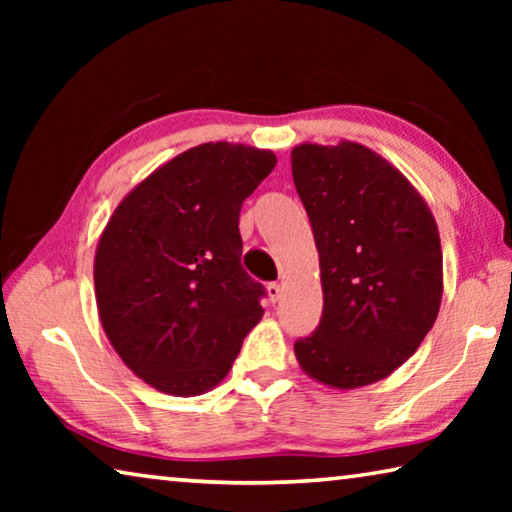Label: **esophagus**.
Instances as JSON below:
<instances>
[{
	"instance_id": "34e87169",
	"label": "esophagus",
	"mask_w": 512,
	"mask_h": 512,
	"mask_svg": "<svg viewBox=\"0 0 512 512\" xmlns=\"http://www.w3.org/2000/svg\"><path fill=\"white\" fill-rule=\"evenodd\" d=\"M282 293H284V287H282V284H277V282L268 284V296H271V300H273V302L280 300V298H282Z\"/></svg>"
}]
</instances>
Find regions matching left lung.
I'll list each match as a JSON object with an SVG mask.
<instances>
[{"mask_svg": "<svg viewBox=\"0 0 512 512\" xmlns=\"http://www.w3.org/2000/svg\"><path fill=\"white\" fill-rule=\"evenodd\" d=\"M291 173L314 230L323 318L293 345L305 375L336 391L379 379L420 348L443 300V250L427 201L368 146L302 142Z\"/></svg>", "mask_w": 512, "mask_h": 512, "instance_id": "1", "label": "left lung"}]
</instances>
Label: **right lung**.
<instances>
[{"label": "right lung", "mask_w": 512, "mask_h": 512, "mask_svg": "<svg viewBox=\"0 0 512 512\" xmlns=\"http://www.w3.org/2000/svg\"><path fill=\"white\" fill-rule=\"evenodd\" d=\"M275 153L207 142L151 171L121 198L94 253L103 332L155 391L219 386L264 316V287L241 268V203Z\"/></svg>", "instance_id": "right-lung-1"}]
</instances>
